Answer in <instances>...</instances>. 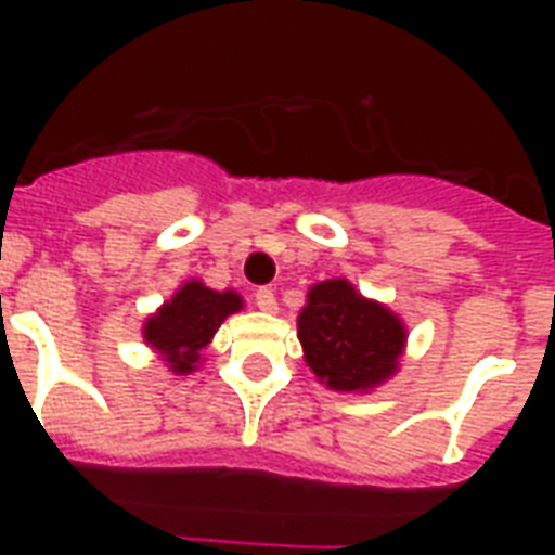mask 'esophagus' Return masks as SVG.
I'll return each instance as SVG.
<instances>
[{
    "mask_svg": "<svg viewBox=\"0 0 555 555\" xmlns=\"http://www.w3.org/2000/svg\"><path fill=\"white\" fill-rule=\"evenodd\" d=\"M256 305H259L261 311L264 313H276L279 311V302H276V294H273V291H270V287H259V291H256Z\"/></svg>",
    "mask_w": 555,
    "mask_h": 555,
    "instance_id": "34e87169",
    "label": "esophagus"
}]
</instances>
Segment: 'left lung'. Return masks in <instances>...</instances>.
Instances as JSON below:
<instances>
[{"instance_id": "1", "label": "left lung", "mask_w": 555, "mask_h": 555, "mask_svg": "<svg viewBox=\"0 0 555 555\" xmlns=\"http://www.w3.org/2000/svg\"><path fill=\"white\" fill-rule=\"evenodd\" d=\"M296 325L305 363L334 391L377 388L403 357V320L386 305L357 294L348 279L313 285Z\"/></svg>"}]
</instances>
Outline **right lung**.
<instances>
[{
	"label": "right lung",
	"mask_w": 555,
	"mask_h": 555,
	"mask_svg": "<svg viewBox=\"0 0 555 555\" xmlns=\"http://www.w3.org/2000/svg\"><path fill=\"white\" fill-rule=\"evenodd\" d=\"M235 311H242V296L235 291H212L198 279H190L146 320L143 339L169 371L190 374L198 369L201 351L209 346L212 334Z\"/></svg>",
	"instance_id": "add662e5"
}]
</instances>
